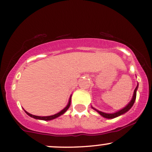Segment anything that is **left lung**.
Wrapping results in <instances>:
<instances>
[{
	"instance_id": "obj_1",
	"label": "left lung",
	"mask_w": 152,
	"mask_h": 152,
	"mask_svg": "<svg viewBox=\"0 0 152 152\" xmlns=\"http://www.w3.org/2000/svg\"><path fill=\"white\" fill-rule=\"evenodd\" d=\"M138 88V85L137 86L136 88L134 89V94H133V97L132 98L131 101L129 102L128 103V105L127 106H125L124 108H122V110H120L118 111V112L116 113H103L101 112V111H99L98 110H96V108H94V107H92V108L95 110H96L97 112H98L100 115H102L103 117V118H107V119H113V118H117V117L121 115H123L124 113H127V111L129 110V109L131 108L132 107L133 105H134V101H135V99H136V96H137V90Z\"/></svg>"
}]
</instances>
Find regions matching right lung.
I'll return each instance as SVG.
<instances>
[{"label": "right lung", "mask_w": 152, "mask_h": 152, "mask_svg": "<svg viewBox=\"0 0 152 152\" xmlns=\"http://www.w3.org/2000/svg\"><path fill=\"white\" fill-rule=\"evenodd\" d=\"M71 96H70V98H69V103H68V105H67L66 107L62 110L61 111H60L59 113H56V114L54 115H50V116H46V117H41V116H36V115H33L30 114V113H27V111L25 110V112L27 113V115H28L29 116L32 117V118H33L34 119H38V120H53V119H55L56 118H58V117H59L60 115H63L64 113L67 110L69 109V107H70V105H71Z\"/></svg>", "instance_id": "add662e5"}]
</instances>
